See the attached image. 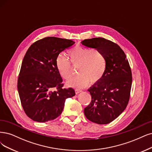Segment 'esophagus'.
Wrapping results in <instances>:
<instances>
[{"label": "esophagus", "mask_w": 152, "mask_h": 152, "mask_svg": "<svg viewBox=\"0 0 152 152\" xmlns=\"http://www.w3.org/2000/svg\"><path fill=\"white\" fill-rule=\"evenodd\" d=\"M82 91L81 90V89H77V88H76V89H75V93H76V94H78V93H81Z\"/></svg>", "instance_id": "esophagus-1"}]
</instances>
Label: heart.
Masks as SVG:
<instances>
[{
  "label": "heart",
  "mask_w": 152,
  "mask_h": 152,
  "mask_svg": "<svg viewBox=\"0 0 152 152\" xmlns=\"http://www.w3.org/2000/svg\"><path fill=\"white\" fill-rule=\"evenodd\" d=\"M67 57L59 56L56 64L61 77L68 80L77 66L78 75L70 79L67 85L76 88L86 86L89 82L95 84L103 77L106 69V61L103 53L96 49L76 46L67 53Z\"/></svg>",
  "instance_id": "b5f03b06"
}]
</instances>
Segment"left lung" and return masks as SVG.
Listing matches in <instances>:
<instances>
[{
    "label": "left lung",
    "instance_id": "obj_1",
    "mask_svg": "<svg viewBox=\"0 0 152 152\" xmlns=\"http://www.w3.org/2000/svg\"><path fill=\"white\" fill-rule=\"evenodd\" d=\"M81 44L99 50L106 61L102 79L88 90L91 101L84 113L89 121L108 124L121 115L128 105L132 83L130 66L124 51L110 40L95 37L85 39Z\"/></svg>",
    "mask_w": 152,
    "mask_h": 152
}]
</instances>
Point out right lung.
<instances>
[{"label":"right lung","mask_w":152,"mask_h":152,"mask_svg":"<svg viewBox=\"0 0 152 152\" xmlns=\"http://www.w3.org/2000/svg\"><path fill=\"white\" fill-rule=\"evenodd\" d=\"M75 42L69 39L47 37L34 42L22 61L18 89L27 116L44 123L58 117L67 98L74 96L71 88H64L56 67L59 54Z\"/></svg>","instance_id":"add662e5"}]
</instances>
